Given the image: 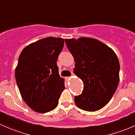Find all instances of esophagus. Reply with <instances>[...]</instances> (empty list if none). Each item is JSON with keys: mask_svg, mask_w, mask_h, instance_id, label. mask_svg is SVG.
Returning a JSON list of instances; mask_svg holds the SVG:
<instances>
[{"mask_svg": "<svg viewBox=\"0 0 135 135\" xmlns=\"http://www.w3.org/2000/svg\"><path fill=\"white\" fill-rule=\"evenodd\" d=\"M74 75V73H71V75ZM70 78H71V77H66V79H69Z\"/></svg>", "mask_w": 135, "mask_h": 135, "instance_id": "34e87169", "label": "esophagus"}]
</instances>
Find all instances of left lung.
Segmentation results:
<instances>
[{"label": "left lung", "mask_w": 135, "mask_h": 135, "mask_svg": "<svg viewBox=\"0 0 135 135\" xmlns=\"http://www.w3.org/2000/svg\"><path fill=\"white\" fill-rule=\"evenodd\" d=\"M65 42L75 62L73 72L84 83L83 93L75 97V103L84 110H99L109 102L118 86V58L110 47L96 39H65Z\"/></svg>", "instance_id": "8db88e82"}]
</instances>
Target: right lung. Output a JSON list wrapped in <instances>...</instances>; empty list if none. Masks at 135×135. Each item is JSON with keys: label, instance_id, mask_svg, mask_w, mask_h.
Masks as SVG:
<instances>
[{"label": "right lung", "instance_id": "1", "mask_svg": "<svg viewBox=\"0 0 135 135\" xmlns=\"http://www.w3.org/2000/svg\"><path fill=\"white\" fill-rule=\"evenodd\" d=\"M64 44L63 38L47 37L29 44L19 55L15 71L19 92L26 105L38 113L55 109L65 88L56 64Z\"/></svg>", "mask_w": 135, "mask_h": 135}]
</instances>
